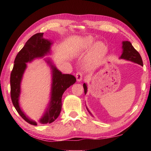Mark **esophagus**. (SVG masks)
<instances>
[{
  "label": "esophagus",
  "mask_w": 151,
  "mask_h": 151,
  "mask_svg": "<svg viewBox=\"0 0 151 151\" xmlns=\"http://www.w3.org/2000/svg\"><path fill=\"white\" fill-rule=\"evenodd\" d=\"M76 80H77L78 82H80L82 81V79L83 78V74L81 72H78L76 74Z\"/></svg>",
  "instance_id": "obj_1"
}]
</instances>
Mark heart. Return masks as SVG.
Listing matches in <instances>:
<instances>
[{
  "label": "heart",
  "instance_id": "1",
  "mask_svg": "<svg viewBox=\"0 0 151 151\" xmlns=\"http://www.w3.org/2000/svg\"><path fill=\"white\" fill-rule=\"evenodd\" d=\"M93 43V40L91 37H86L83 40L81 45L80 49L81 50H87ZM106 51V47L105 45L101 42L96 43L91 50V53L89 54L88 58L86 62V67L90 68L95 63H97L101 58L104 56Z\"/></svg>",
  "mask_w": 151,
  "mask_h": 151
}]
</instances>
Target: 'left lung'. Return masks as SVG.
Listing matches in <instances>:
<instances>
[{"mask_svg":"<svg viewBox=\"0 0 151 151\" xmlns=\"http://www.w3.org/2000/svg\"><path fill=\"white\" fill-rule=\"evenodd\" d=\"M122 48H123V53H122L120 57L121 59H124L126 60L131 61V62L138 63L139 65L143 66V61L142 59V57H141L139 53L134 49L132 43H131L130 41H123V46H122ZM83 87H84V93L86 94L88 88L87 86H86L85 83L83 84ZM87 110H88V108ZM88 111L89 113L91 114L89 110Z\"/></svg>","mask_w":151,"mask_h":151,"instance_id":"left-lung-1","label":"left lung"}]
</instances>
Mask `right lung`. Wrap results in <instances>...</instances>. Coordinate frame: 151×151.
I'll use <instances>...</instances> for the list:
<instances>
[{
    "label": "right lung",
    "instance_id": "obj_1",
    "mask_svg": "<svg viewBox=\"0 0 151 151\" xmlns=\"http://www.w3.org/2000/svg\"><path fill=\"white\" fill-rule=\"evenodd\" d=\"M52 43L43 38V33L34 34L28 40L22 49L16 56L14 65L10 75L11 99L16 110L21 117L30 124L37 125L36 121L28 118L21 110L19 104L21 93V82L22 75L27 68V62H30L35 58H43L50 52ZM52 69V87L51 97L46 111L40 120V123H51L59 116L62 110V98L63 93L76 82V78L72 75L62 74L54 65L50 60H47Z\"/></svg>",
    "mask_w": 151,
    "mask_h": 151
}]
</instances>
